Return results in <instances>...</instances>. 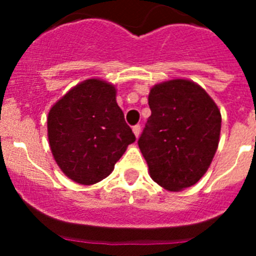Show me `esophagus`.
<instances>
[{
    "label": "esophagus",
    "mask_w": 256,
    "mask_h": 256,
    "mask_svg": "<svg viewBox=\"0 0 256 256\" xmlns=\"http://www.w3.org/2000/svg\"><path fill=\"white\" fill-rule=\"evenodd\" d=\"M133 133H134L136 137H137V138H138L140 133H141V126H140V124H137V126H133Z\"/></svg>",
    "instance_id": "obj_1"
}]
</instances>
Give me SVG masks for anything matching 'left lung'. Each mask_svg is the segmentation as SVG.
Returning a JSON list of instances; mask_svg holds the SVG:
<instances>
[{
  "label": "left lung",
  "instance_id": "obj_1",
  "mask_svg": "<svg viewBox=\"0 0 256 256\" xmlns=\"http://www.w3.org/2000/svg\"><path fill=\"white\" fill-rule=\"evenodd\" d=\"M151 116L138 146L150 177L168 191L194 186L206 173L218 148L222 116L204 88L173 79L151 88Z\"/></svg>",
  "mask_w": 256,
  "mask_h": 256
}]
</instances>
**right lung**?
<instances>
[{
	"label": "right lung",
	"mask_w": 256,
	"mask_h": 256,
	"mask_svg": "<svg viewBox=\"0 0 256 256\" xmlns=\"http://www.w3.org/2000/svg\"><path fill=\"white\" fill-rule=\"evenodd\" d=\"M48 142L62 173L80 184L106 178L136 141L116 104V90L101 79H87L52 106Z\"/></svg>",
	"instance_id": "1"
}]
</instances>
